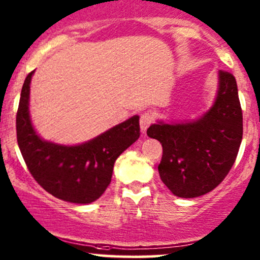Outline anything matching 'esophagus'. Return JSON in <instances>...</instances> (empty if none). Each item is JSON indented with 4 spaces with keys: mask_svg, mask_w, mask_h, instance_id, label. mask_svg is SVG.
Listing matches in <instances>:
<instances>
[{
    "mask_svg": "<svg viewBox=\"0 0 260 260\" xmlns=\"http://www.w3.org/2000/svg\"><path fill=\"white\" fill-rule=\"evenodd\" d=\"M152 123H153V115L149 112L142 113L141 117H140V126H141V130L145 131Z\"/></svg>",
    "mask_w": 260,
    "mask_h": 260,
    "instance_id": "obj_1",
    "label": "esophagus"
}]
</instances>
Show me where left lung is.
<instances>
[{"instance_id":"1","label":"left lung","mask_w":260,"mask_h":260,"mask_svg":"<svg viewBox=\"0 0 260 260\" xmlns=\"http://www.w3.org/2000/svg\"><path fill=\"white\" fill-rule=\"evenodd\" d=\"M243 134L242 109L235 76L219 72L218 96L197 121L153 124L147 135L158 140L163 155L161 181L175 196L194 198L218 186L233 168Z\"/></svg>"}]
</instances>
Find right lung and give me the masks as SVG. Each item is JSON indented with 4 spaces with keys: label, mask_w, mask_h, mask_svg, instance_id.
<instances>
[{
    "label": "right lung",
    "mask_w": 260,
    "mask_h": 260,
    "mask_svg": "<svg viewBox=\"0 0 260 260\" xmlns=\"http://www.w3.org/2000/svg\"><path fill=\"white\" fill-rule=\"evenodd\" d=\"M32 73L24 81L15 119L18 146L27 169L52 196L72 203L93 202L111 184L117 158L140 137L139 117L135 115L82 145L46 142L35 133L29 117Z\"/></svg>",
    "instance_id": "1"
}]
</instances>
